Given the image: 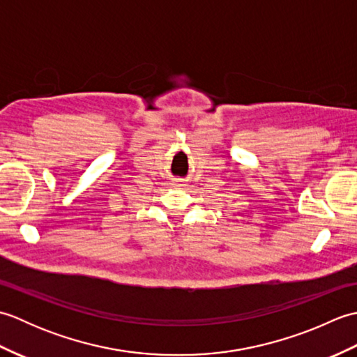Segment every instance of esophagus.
<instances>
[{
    "label": "esophagus",
    "mask_w": 357,
    "mask_h": 357,
    "mask_svg": "<svg viewBox=\"0 0 357 357\" xmlns=\"http://www.w3.org/2000/svg\"><path fill=\"white\" fill-rule=\"evenodd\" d=\"M173 185H178V187H181V185H184L183 184V181H174V184Z\"/></svg>",
    "instance_id": "esophagus-1"
}]
</instances>
